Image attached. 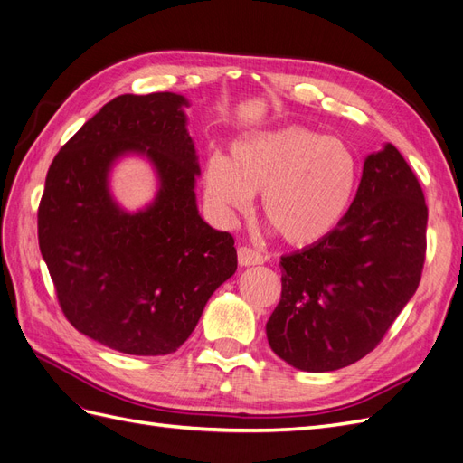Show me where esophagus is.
<instances>
[{
  "label": "esophagus",
  "mask_w": 463,
  "mask_h": 463,
  "mask_svg": "<svg viewBox=\"0 0 463 463\" xmlns=\"http://www.w3.org/2000/svg\"><path fill=\"white\" fill-rule=\"evenodd\" d=\"M237 259H240L241 266H255V264H262V260H264L260 250L250 249L247 245L237 247Z\"/></svg>",
  "instance_id": "34e87169"
}]
</instances>
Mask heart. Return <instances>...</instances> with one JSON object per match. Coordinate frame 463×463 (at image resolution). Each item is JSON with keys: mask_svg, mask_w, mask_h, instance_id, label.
I'll return each instance as SVG.
<instances>
[{"mask_svg": "<svg viewBox=\"0 0 463 463\" xmlns=\"http://www.w3.org/2000/svg\"><path fill=\"white\" fill-rule=\"evenodd\" d=\"M354 152L334 137L305 128L253 133L232 145L230 158L204 162V197L223 222L245 213L260 193L264 220L291 245L330 235L357 189Z\"/></svg>", "mask_w": 463, "mask_h": 463, "instance_id": "1", "label": "heart"}]
</instances>
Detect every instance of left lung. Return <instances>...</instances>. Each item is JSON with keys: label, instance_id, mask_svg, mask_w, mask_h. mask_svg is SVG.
I'll list each match as a JSON object with an SVG mask.
<instances>
[{"label": "left lung", "instance_id": "8db88e82", "mask_svg": "<svg viewBox=\"0 0 463 463\" xmlns=\"http://www.w3.org/2000/svg\"><path fill=\"white\" fill-rule=\"evenodd\" d=\"M429 208L394 145L363 164L355 199L330 235L284 255L269 344L311 373L352 365L383 342L421 282Z\"/></svg>", "mask_w": 463, "mask_h": 463}]
</instances>
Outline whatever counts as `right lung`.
<instances>
[{
	"mask_svg": "<svg viewBox=\"0 0 463 463\" xmlns=\"http://www.w3.org/2000/svg\"><path fill=\"white\" fill-rule=\"evenodd\" d=\"M184 106L174 92L109 100L55 154L40 199L38 245L65 318L121 354L175 352L237 269L232 233L210 228L194 203ZM131 149L161 175L157 201L137 215L107 193L110 162Z\"/></svg>",
	"mask_w": 463,
	"mask_h": 463,
	"instance_id": "obj_1",
	"label": "right lung"
}]
</instances>
